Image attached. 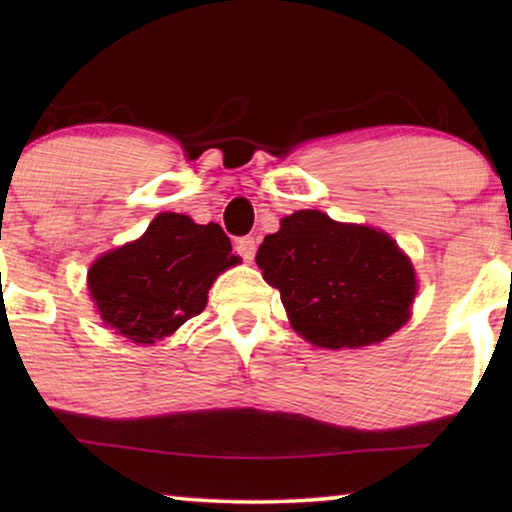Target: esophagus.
<instances>
[{"label":"esophagus","mask_w":512,"mask_h":512,"mask_svg":"<svg viewBox=\"0 0 512 512\" xmlns=\"http://www.w3.org/2000/svg\"><path fill=\"white\" fill-rule=\"evenodd\" d=\"M235 251L244 258V261L251 263V261H254V256H256V240H254V237H242V240H237Z\"/></svg>","instance_id":"1"}]
</instances>
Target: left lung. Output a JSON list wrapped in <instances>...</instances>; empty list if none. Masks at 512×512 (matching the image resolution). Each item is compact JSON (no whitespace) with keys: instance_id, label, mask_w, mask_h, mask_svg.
<instances>
[{"instance_id":"left-lung-1","label":"left lung","mask_w":512,"mask_h":512,"mask_svg":"<svg viewBox=\"0 0 512 512\" xmlns=\"http://www.w3.org/2000/svg\"><path fill=\"white\" fill-rule=\"evenodd\" d=\"M296 333L326 349L387 340L410 319L417 277L410 258L377 228L319 209L284 216L256 254Z\"/></svg>"}]
</instances>
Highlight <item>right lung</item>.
Returning <instances> with one entry per match:
<instances>
[{
  "instance_id": "add662e5",
  "label": "right lung",
  "mask_w": 512,
  "mask_h": 512,
  "mask_svg": "<svg viewBox=\"0 0 512 512\" xmlns=\"http://www.w3.org/2000/svg\"><path fill=\"white\" fill-rule=\"evenodd\" d=\"M237 263L219 223L163 212L139 240L90 265L88 289L104 326L153 345L205 310L214 279Z\"/></svg>"
}]
</instances>
